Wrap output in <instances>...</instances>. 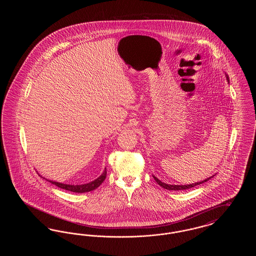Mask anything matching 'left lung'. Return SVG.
Listing matches in <instances>:
<instances>
[{
	"instance_id": "1",
	"label": "left lung",
	"mask_w": 256,
	"mask_h": 256,
	"mask_svg": "<svg viewBox=\"0 0 256 256\" xmlns=\"http://www.w3.org/2000/svg\"><path fill=\"white\" fill-rule=\"evenodd\" d=\"M211 178H213V176H211ZM211 178H206V180H204V182H196L193 183V184H188V185H170V184H166V183L162 182H160L158 178H156V176H154V178L156 180V182L158 183L159 185L161 186V187H163V188H165V189H167V190H172V191H180V190H186V189H190V188H192V187H195L196 185H200V184H202V183L206 182L207 180H209Z\"/></svg>"
}]
</instances>
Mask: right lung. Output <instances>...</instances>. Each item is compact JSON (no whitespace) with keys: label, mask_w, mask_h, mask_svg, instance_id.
<instances>
[{"label":"right lung","mask_w":256,"mask_h":256,"mask_svg":"<svg viewBox=\"0 0 256 256\" xmlns=\"http://www.w3.org/2000/svg\"><path fill=\"white\" fill-rule=\"evenodd\" d=\"M106 178V169L102 174V176L100 178H98L97 180H95L92 182L86 183V184H82V185H69V184H63V183L56 182H50V180H48V182L56 185L60 188L71 191V192L86 193V192H90V191L98 188L102 183L104 182Z\"/></svg>","instance_id":"right-lung-1"}]
</instances>
